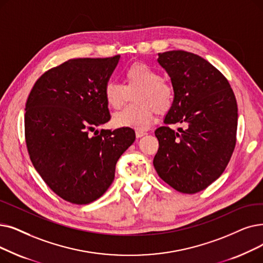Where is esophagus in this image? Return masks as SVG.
Instances as JSON below:
<instances>
[{"instance_id": "1", "label": "esophagus", "mask_w": 263, "mask_h": 263, "mask_svg": "<svg viewBox=\"0 0 263 263\" xmlns=\"http://www.w3.org/2000/svg\"><path fill=\"white\" fill-rule=\"evenodd\" d=\"M135 134H136V138L140 139V138H143V136H145L147 133L144 132V131H136Z\"/></svg>"}]
</instances>
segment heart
<instances>
[{"mask_svg": "<svg viewBox=\"0 0 263 263\" xmlns=\"http://www.w3.org/2000/svg\"><path fill=\"white\" fill-rule=\"evenodd\" d=\"M124 85L107 81L103 88L106 104L114 109L120 108L128 93L133 95L135 104L124 107L112 117V123L118 128L146 130L149 128L155 112L164 114L174 103V88L161 78L156 70L143 62L129 65L123 72Z\"/></svg>", "mask_w": 263, "mask_h": 263, "instance_id": "1", "label": "heart"}]
</instances>
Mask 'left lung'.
Wrapping results in <instances>:
<instances>
[{
	"instance_id": "1",
	"label": "left lung",
	"mask_w": 263,
	"mask_h": 263,
	"mask_svg": "<svg viewBox=\"0 0 263 263\" xmlns=\"http://www.w3.org/2000/svg\"><path fill=\"white\" fill-rule=\"evenodd\" d=\"M174 88L166 125L155 131L158 175L182 193L208 188L229 163L236 143L237 105L227 78L200 55L184 50L159 53ZM184 123L175 133L168 124Z\"/></svg>"
}]
</instances>
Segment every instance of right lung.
<instances>
[{"instance_id": "add662e5", "label": "right lung", "mask_w": 263, "mask_h": 263, "mask_svg": "<svg viewBox=\"0 0 263 263\" xmlns=\"http://www.w3.org/2000/svg\"><path fill=\"white\" fill-rule=\"evenodd\" d=\"M119 58L67 60L45 72L27 100L31 161L55 195L73 204H89L103 195L118 159L135 140L131 128L96 131L110 119L103 88Z\"/></svg>"}]
</instances>
